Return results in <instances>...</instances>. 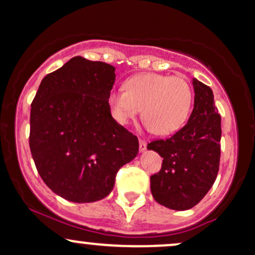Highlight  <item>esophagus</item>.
Masks as SVG:
<instances>
[{
	"mask_svg": "<svg viewBox=\"0 0 255 255\" xmlns=\"http://www.w3.org/2000/svg\"><path fill=\"white\" fill-rule=\"evenodd\" d=\"M146 150V142L143 139H139V151L144 152Z\"/></svg>",
	"mask_w": 255,
	"mask_h": 255,
	"instance_id": "1",
	"label": "esophagus"
}]
</instances>
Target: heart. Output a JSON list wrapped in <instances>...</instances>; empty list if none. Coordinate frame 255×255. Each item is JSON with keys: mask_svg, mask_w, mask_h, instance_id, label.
Returning <instances> with one entry per match:
<instances>
[{"mask_svg": "<svg viewBox=\"0 0 255 255\" xmlns=\"http://www.w3.org/2000/svg\"><path fill=\"white\" fill-rule=\"evenodd\" d=\"M113 116L125 125L142 109L143 127L166 136L187 122L193 104V91L183 78L144 73L130 78L125 90H113L109 97Z\"/></svg>", "mask_w": 255, "mask_h": 255, "instance_id": "1", "label": "heart"}]
</instances>
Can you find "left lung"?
<instances>
[{"mask_svg":"<svg viewBox=\"0 0 255 255\" xmlns=\"http://www.w3.org/2000/svg\"><path fill=\"white\" fill-rule=\"evenodd\" d=\"M194 109L187 124L147 150L163 157L162 169L150 177L156 202L172 210L196 206L214 184L220 165L221 117L210 87L193 79Z\"/></svg>","mask_w":255,"mask_h":255,"instance_id":"left-lung-1","label":"left lung"}]
</instances>
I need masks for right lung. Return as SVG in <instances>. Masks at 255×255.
Segmentation results:
<instances>
[{
    "instance_id": "right-lung-1",
    "label": "right lung",
    "mask_w": 255,
    "mask_h": 255,
    "mask_svg": "<svg viewBox=\"0 0 255 255\" xmlns=\"http://www.w3.org/2000/svg\"><path fill=\"white\" fill-rule=\"evenodd\" d=\"M116 68L74 56L41 81L30 110L29 146L47 187L62 199L106 197L119 169L137 156L136 136L111 115Z\"/></svg>"
}]
</instances>
